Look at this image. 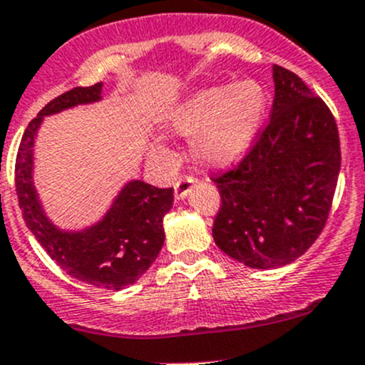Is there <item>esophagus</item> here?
Wrapping results in <instances>:
<instances>
[{
    "mask_svg": "<svg viewBox=\"0 0 365 365\" xmlns=\"http://www.w3.org/2000/svg\"><path fill=\"white\" fill-rule=\"evenodd\" d=\"M194 185H196V178H192V176H182V178L175 183L176 200H183V197L189 196V192L192 190Z\"/></svg>",
    "mask_w": 365,
    "mask_h": 365,
    "instance_id": "1",
    "label": "esophagus"
}]
</instances>
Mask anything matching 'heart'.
<instances>
[{"label":"heart","mask_w":365,"mask_h":365,"mask_svg":"<svg viewBox=\"0 0 365 365\" xmlns=\"http://www.w3.org/2000/svg\"><path fill=\"white\" fill-rule=\"evenodd\" d=\"M265 93L255 80L197 88L165 114L164 132L192 139V158L207 168H225L239 160L253 144L265 115ZM151 157L168 155L162 144L150 148Z\"/></svg>","instance_id":"obj_1"}]
</instances>
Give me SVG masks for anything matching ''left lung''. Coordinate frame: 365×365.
<instances>
[{
  "label": "left lung",
  "mask_w": 365,
  "mask_h": 365,
  "mask_svg": "<svg viewBox=\"0 0 365 365\" xmlns=\"http://www.w3.org/2000/svg\"><path fill=\"white\" fill-rule=\"evenodd\" d=\"M267 126L239 165L214 178L221 194L215 244L253 269L302 257L327 225L341 171L330 108L292 71L272 66Z\"/></svg>",
  "instance_id": "obj_1"
}]
</instances>
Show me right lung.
Masks as SVG:
<instances>
[{"label": "right lung", "instance_id": "add662e5", "mask_svg": "<svg viewBox=\"0 0 365 365\" xmlns=\"http://www.w3.org/2000/svg\"><path fill=\"white\" fill-rule=\"evenodd\" d=\"M103 83L74 87L49 101L31 119L16 158V192L23 219L46 253L76 280L100 289H125L150 269L164 246V215L173 207V189L132 180L101 221L80 232L53 225L34 187V144L44 115L101 100Z\"/></svg>", "mask_w": 365, "mask_h": 365}]
</instances>
